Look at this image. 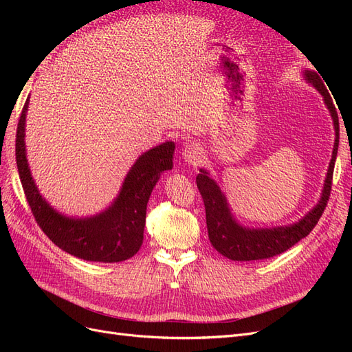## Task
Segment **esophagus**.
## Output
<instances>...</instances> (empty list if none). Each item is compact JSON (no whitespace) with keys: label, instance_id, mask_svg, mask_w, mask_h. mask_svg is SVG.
Listing matches in <instances>:
<instances>
[{"label":"esophagus","instance_id":"34e87169","mask_svg":"<svg viewBox=\"0 0 352 352\" xmlns=\"http://www.w3.org/2000/svg\"><path fill=\"white\" fill-rule=\"evenodd\" d=\"M182 157L188 164L197 166L201 162V148L198 145H186L182 151Z\"/></svg>","mask_w":352,"mask_h":352}]
</instances>
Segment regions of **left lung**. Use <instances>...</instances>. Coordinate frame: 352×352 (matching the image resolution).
I'll use <instances>...</instances> for the list:
<instances>
[{"label":"left lung","instance_id":"obj_1","mask_svg":"<svg viewBox=\"0 0 352 352\" xmlns=\"http://www.w3.org/2000/svg\"><path fill=\"white\" fill-rule=\"evenodd\" d=\"M302 78L323 97L324 105L330 113V117H332L335 129L332 158H330L327 167L320 199L302 219L292 223V225L276 228H248L241 225L235 216H233L229 202L225 194L221 192L216 180L210 176L206 168H199V175L197 176V186L206 206L208 238L212 247L229 260H264L282 254L283 251L294 247L296 242L305 238L317 225L318 219H320L322 212L324 211L330 195V188H332V176L338 155L339 119L332 97H330L326 85L323 83V79L318 76V73L307 69L302 72Z\"/></svg>","mask_w":352,"mask_h":352}]
</instances>
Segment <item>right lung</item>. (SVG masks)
<instances>
[{"label":"right lung","instance_id":"obj_1","mask_svg":"<svg viewBox=\"0 0 352 352\" xmlns=\"http://www.w3.org/2000/svg\"><path fill=\"white\" fill-rule=\"evenodd\" d=\"M29 97L17 124L16 162L26 199L35 220L58 248L87 261L119 263L140 251L144 241L146 204L160 176L173 168L175 142L167 141L138 157L111 204L89 217H70L41 195L26 155V113Z\"/></svg>","mask_w":352,"mask_h":352}]
</instances>
